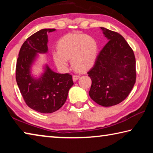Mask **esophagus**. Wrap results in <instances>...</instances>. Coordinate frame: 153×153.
<instances>
[{
    "label": "esophagus",
    "instance_id": "obj_1",
    "mask_svg": "<svg viewBox=\"0 0 153 153\" xmlns=\"http://www.w3.org/2000/svg\"><path fill=\"white\" fill-rule=\"evenodd\" d=\"M80 77L79 76H78V75H74L73 77H72V78H73V81L74 82H76L77 81V79H78Z\"/></svg>",
    "mask_w": 153,
    "mask_h": 153
}]
</instances>
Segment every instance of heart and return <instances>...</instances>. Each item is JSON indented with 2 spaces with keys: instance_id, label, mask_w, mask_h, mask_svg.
Instances as JSON below:
<instances>
[{
  "instance_id": "heart-1",
  "label": "heart",
  "mask_w": 153,
  "mask_h": 153,
  "mask_svg": "<svg viewBox=\"0 0 153 153\" xmlns=\"http://www.w3.org/2000/svg\"><path fill=\"white\" fill-rule=\"evenodd\" d=\"M58 50L52 53L55 65L65 70L68 59L75 69L84 71L91 68L97 60L98 46L94 38L85 34L69 33L59 40Z\"/></svg>"
}]
</instances>
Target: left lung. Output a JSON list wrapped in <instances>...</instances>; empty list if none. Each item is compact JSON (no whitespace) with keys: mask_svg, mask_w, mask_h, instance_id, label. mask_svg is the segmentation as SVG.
Segmentation results:
<instances>
[{"mask_svg":"<svg viewBox=\"0 0 153 153\" xmlns=\"http://www.w3.org/2000/svg\"><path fill=\"white\" fill-rule=\"evenodd\" d=\"M108 40L88 72L92 79L90 98L102 107H111L125 100L136 82V59L122 36L100 27Z\"/></svg>","mask_w":153,"mask_h":153,"instance_id":"1","label":"left lung"}]
</instances>
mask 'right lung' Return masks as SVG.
<instances>
[{
  "label": "right lung",
  "mask_w": 153,
  "mask_h": 153,
  "mask_svg": "<svg viewBox=\"0 0 153 153\" xmlns=\"http://www.w3.org/2000/svg\"><path fill=\"white\" fill-rule=\"evenodd\" d=\"M55 29H42L33 33L21 47L16 65V81L26 105L42 113L59 110L65 102L69 90L74 85L69 74H58L42 66L39 75H33L32 68L39 54L48 53V33Z\"/></svg>",
  "instance_id": "right-lung-1"
}]
</instances>
